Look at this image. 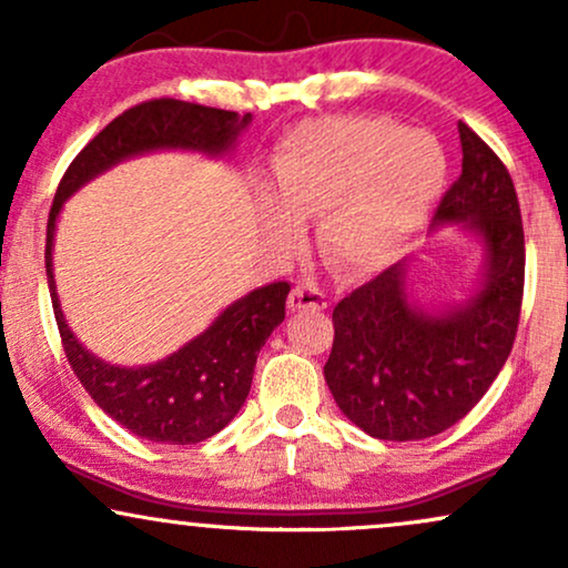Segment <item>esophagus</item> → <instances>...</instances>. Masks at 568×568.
Instances as JSON below:
<instances>
[{
  "label": "esophagus",
  "instance_id": "esophagus-1",
  "mask_svg": "<svg viewBox=\"0 0 568 568\" xmlns=\"http://www.w3.org/2000/svg\"><path fill=\"white\" fill-rule=\"evenodd\" d=\"M325 293L317 291L315 285H296L288 296V310L302 312V310H325Z\"/></svg>",
  "mask_w": 568,
  "mask_h": 568
}]
</instances>
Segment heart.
<instances>
[{
  "instance_id": "heart-1",
  "label": "heart",
  "mask_w": 568,
  "mask_h": 568,
  "mask_svg": "<svg viewBox=\"0 0 568 568\" xmlns=\"http://www.w3.org/2000/svg\"><path fill=\"white\" fill-rule=\"evenodd\" d=\"M446 181V154L435 135L395 120L338 114L285 135L270 165L262 226L291 253L306 219H321L317 247L344 275H374L400 256L427 224Z\"/></svg>"
}]
</instances>
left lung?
Masks as SVG:
<instances>
[{
	"instance_id": "8db88e82",
	"label": "left lung",
	"mask_w": 568,
	"mask_h": 568,
	"mask_svg": "<svg viewBox=\"0 0 568 568\" xmlns=\"http://www.w3.org/2000/svg\"><path fill=\"white\" fill-rule=\"evenodd\" d=\"M462 175L433 232L459 224L484 245V280L465 304L425 312L408 302L406 262L334 310L323 374L336 406L371 438L422 440L470 414L510 355L524 302V221L505 162L459 122Z\"/></svg>"
}]
</instances>
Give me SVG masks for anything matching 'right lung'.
Wrapping results in <instances>:
<instances>
[{
    "label": "right lung",
    "instance_id": "1",
    "mask_svg": "<svg viewBox=\"0 0 568 568\" xmlns=\"http://www.w3.org/2000/svg\"><path fill=\"white\" fill-rule=\"evenodd\" d=\"M251 125V114L154 98L122 112L77 154L58 184L48 219L50 298L69 366L88 395L139 438L171 446H192L224 429L251 393L256 357L272 331L285 321L288 283H270L226 306L224 312L165 361L139 368L103 363L71 334L53 277L55 221L77 189L106 173L116 162L160 149H186L207 158H224L237 135Z\"/></svg>",
    "mask_w": 568,
    "mask_h": 568
}]
</instances>
